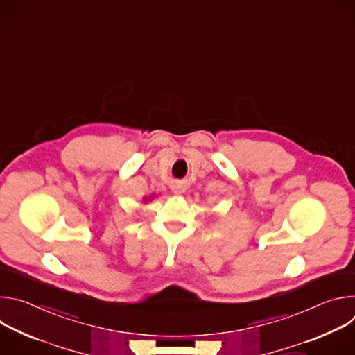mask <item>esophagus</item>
I'll return each mask as SVG.
<instances>
[{
	"instance_id": "1",
	"label": "esophagus",
	"mask_w": 355,
	"mask_h": 355,
	"mask_svg": "<svg viewBox=\"0 0 355 355\" xmlns=\"http://www.w3.org/2000/svg\"><path fill=\"white\" fill-rule=\"evenodd\" d=\"M174 192H175V193H181V191H180L178 188H174Z\"/></svg>"
}]
</instances>
